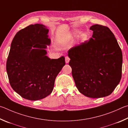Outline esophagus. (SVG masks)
Instances as JSON below:
<instances>
[{
	"label": "esophagus",
	"instance_id": "esophagus-1",
	"mask_svg": "<svg viewBox=\"0 0 128 128\" xmlns=\"http://www.w3.org/2000/svg\"><path fill=\"white\" fill-rule=\"evenodd\" d=\"M70 58H69L68 57V56L65 57V62L66 63V64H68V63L69 62V61H70Z\"/></svg>",
	"mask_w": 128,
	"mask_h": 128
}]
</instances>
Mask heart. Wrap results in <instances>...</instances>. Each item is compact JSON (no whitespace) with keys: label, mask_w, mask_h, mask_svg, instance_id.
I'll return each mask as SVG.
<instances>
[{"label":"heart","mask_w":128,"mask_h":128,"mask_svg":"<svg viewBox=\"0 0 128 128\" xmlns=\"http://www.w3.org/2000/svg\"><path fill=\"white\" fill-rule=\"evenodd\" d=\"M78 33H79V31H74V32H72V36H74V37L78 35ZM86 35L85 33H84V32H80L79 34V38H80V39H84V38H86Z\"/></svg>","instance_id":"heart-1"}]
</instances>
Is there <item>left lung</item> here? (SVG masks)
<instances>
[{"mask_svg":"<svg viewBox=\"0 0 128 128\" xmlns=\"http://www.w3.org/2000/svg\"><path fill=\"white\" fill-rule=\"evenodd\" d=\"M88 41L69 49V65L80 93L90 98L111 94L122 78V54L115 35L106 26L94 24Z\"/></svg>","mask_w":128,"mask_h":128,"instance_id":"obj_1","label":"left lung"}]
</instances>
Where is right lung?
<instances>
[{
    "label": "right lung",
    "instance_id": "1",
    "mask_svg": "<svg viewBox=\"0 0 128 128\" xmlns=\"http://www.w3.org/2000/svg\"><path fill=\"white\" fill-rule=\"evenodd\" d=\"M49 30L42 24H31L15 35L6 69L10 86L24 99L37 100L52 92L56 77L65 64L64 56L50 59Z\"/></svg>",
    "mask_w": 128,
    "mask_h": 128
}]
</instances>
